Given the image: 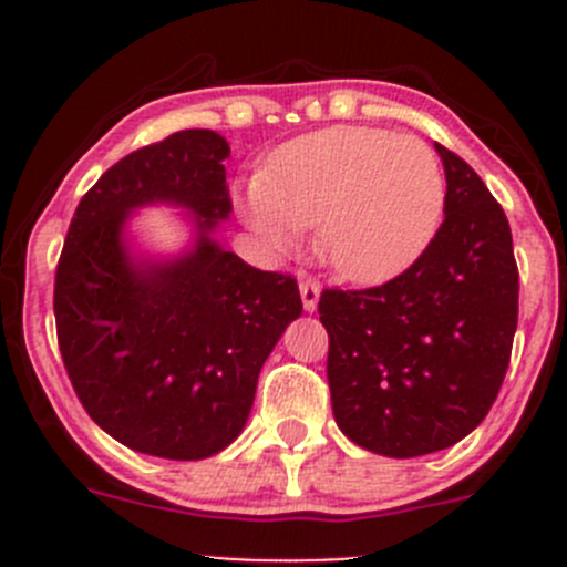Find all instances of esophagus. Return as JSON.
<instances>
[{
    "label": "esophagus",
    "instance_id": "1",
    "mask_svg": "<svg viewBox=\"0 0 567 567\" xmlns=\"http://www.w3.org/2000/svg\"><path fill=\"white\" fill-rule=\"evenodd\" d=\"M299 290H301V301H305V310L316 312L318 299H320V285L316 279H301Z\"/></svg>",
    "mask_w": 567,
    "mask_h": 567
}]
</instances>
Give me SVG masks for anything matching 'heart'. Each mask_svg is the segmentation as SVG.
Here are the masks:
<instances>
[{"label": "heart", "instance_id": "obj_1", "mask_svg": "<svg viewBox=\"0 0 567 567\" xmlns=\"http://www.w3.org/2000/svg\"><path fill=\"white\" fill-rule=\"evenodd\" d=\"M447 183L420 136L334 125L285 145L249 186L244 210L274 249L316 247L351 282H381L409 268L442 225Z\"/></svg>", "mask_w": 567, "mask_h": 567}]
</instances>
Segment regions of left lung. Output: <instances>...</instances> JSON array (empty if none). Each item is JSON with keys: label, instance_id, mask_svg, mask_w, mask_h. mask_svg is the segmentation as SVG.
Here are the masks:
<instances>
[{"label": "left lung", "instance_id": "8db88e82", "mask_svg": "<svg viewBox=\"0 0 567 567\" xmlns=\"http://www.w3.org/2000/svg\"><path fill=\"white\" fill-rule=\"evenodd\" d=\"M436 153L447 199L425 251L379 288H326L318 301L337 425L390 458L453 447L485 420L518 323L505 210L461 156Z\"/></svg>", "mask_w": 567, "mask_h": 567}]
</instances>
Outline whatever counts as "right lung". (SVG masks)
Here are the masks:
<instances>
[{
    "label": "right lung",
    "mask_w": 567,
    "mask_h": 567,
    "mask_svg": "<svg viewBox=\"0 0 567 567\" xmlns=\"http://www.w3.org/2000/svg\"><path fill=\"white\" fill-rule=\"evenodd\" d=\"M227 156L208 128L128 153L82 197L56 262L73 390L109 436L156 458H210L236 442L262 362L301 316L293 277L251 268L210 236L233 210ZM156 202L195 214L198 241L173 261L134 256L122 236L127 216Z\"/></svg>",
    "instance_id": "right-lung-1"
}]
</instances>
